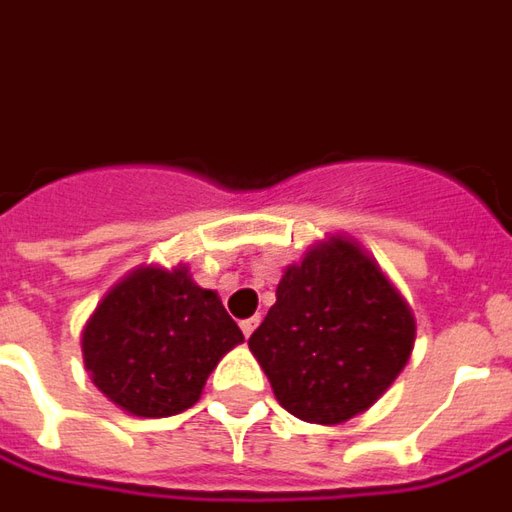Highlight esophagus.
<instances>
[{"mask_svg":"<svg viewBox=\"0 0 512 512\" xmlns=\"http://www.w3.org/2000/svg\"><path fill=\"white\" fill-rule=\"evenodd\" d=\"M239 326H242V334H245V337H250V334L256 331V326H259V317H248V320H242Z\"/></svg>","mask_w":512,"mask_h":512,"instance_id":"obj_1","label":"esophagus"}]
</instances>
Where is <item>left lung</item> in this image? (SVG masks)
<instances>
[{"label": "left lung", "instance_id": "1", "mask_svg": "<svg viewBox=\"0 0 512 512\" xmlns=\"http://www.w3.org/2000/svg\"><path fill=\"white\" fill-rule=\"evenodd\" d=\"M412 343L410 306L343 236L287 267L248 340L278 404L312 424H343L368 410L407 365Z\"/></svg>", "mask_w": 512, "mask_h": 512}]
</instances>
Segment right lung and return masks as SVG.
I'll list each match as a JSON object with an SVG mask.
<instances>
[{
    "mask_svg": "<svg viewBox=\"0 0 512 512\" xmlns=\"http://www.w3.org/2000/svg\"><path fill=\"white\" fill-rule=\"evenodd\" d=\"M242 340L217 292L197 287L186 267H139L88 317L83 359L122 410L167 418L195 404L222 354Z\"/></svg>",
    "mask_w": 512,
    "mask_h": 512,
    "instance_id": "right-lung-1",
    "label": "right lung"
}]
</instances>
